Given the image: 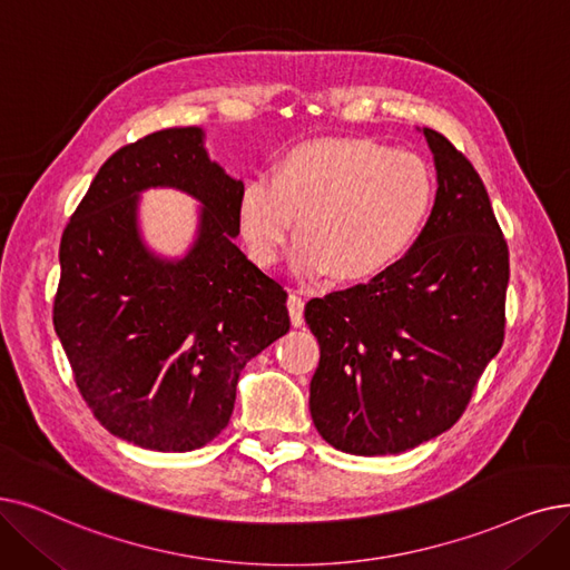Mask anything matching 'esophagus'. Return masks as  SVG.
<instances>
[{"label":"esophagus","instance_id":"34e87169","mask_svg":"<svg viewBox=\"0 0 570 570\" xmlns=\"http://www.w3.org/2000/svg\"><path fill=\"white\" fill-rule=\"evenodd\" d=\"M286 305H288V316H291V324L293 326H301L303 324V312H305V301L301 298L298 293H291L288 295V301H286Z\"/></svg>","mask_w":570,"mask_h":570}]
</instances>
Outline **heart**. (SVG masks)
<instances>
[{
	"label": "heart",
	"mask_w": 570,
	"mask_h": 570,
	"mask_svg": "<svg viewBox=\"0 0 570 570\" xmlns=\"http://www.w3.org/2000/svg\"><path fill=\"white\" fill-rule=\"evenodd\" d=\"M433 205L422 158L373 139H312L239 193V230L256 263L277 265L295 216L293 265L307 279L354 282L401 258Z\"/></svg>",
	"instance_id": "heart-1"
}]
</instances>
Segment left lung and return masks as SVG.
I'll return each mask as SVG.
<instances>
[{
	"label": "left lung",
	"instance_id": "left-lung-1",
	"mask_svg": "<svg viewBox=\"0 0 570 570\" xmlns=\"http://www.w3.org/2000/svg\"><path fill=\"white\" fill-rule=\"evenodd\" d=\"M431 216L412 249L367 284L312 298L316 431L356 456L401 454L456 424L505 331L508 244L487 188L448 137Z\"/></svg>",
	"mask_w": 570,
	"mask_h": 570
}]
</instances>
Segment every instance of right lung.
I'll return each mask as SVG.
<instances>
[{
	"label": "right lung",
	"mask_w": 570,
	"mask_h": 570,
	"mask_svg": "<svg viewBox=\"0 0 570 570\" xmlns=\"http://www.w3.org/2000/svg\"><path fill=\"white\" fill-rule=\"evenodd\" d=\"M242 186L209 158L203 128L160 130L118 148L62 233L53 326L73 382L97 422L144 450L214 440L242 367L291 328L286 291L235 244ZM148 187L202 203L181 259L142 242Z\"/></svg>",
	"instance_id": "add662e5"
}]
</instances>
